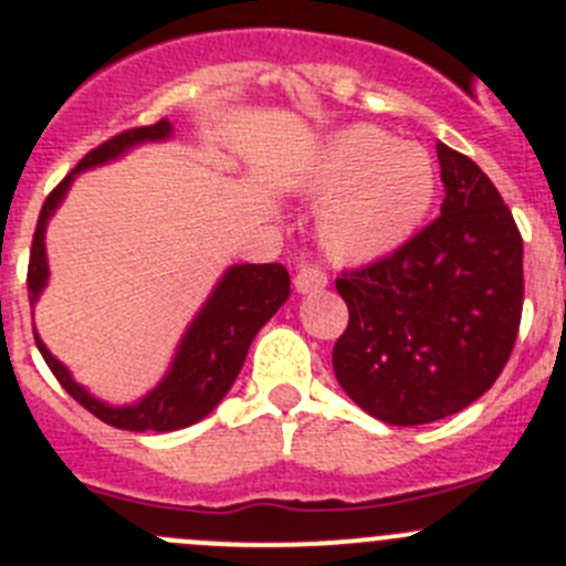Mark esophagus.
I'll return each mask as SVG.
<instances>
[{"mask_svg": "<svg viewBox=\"0 0 566 566\" xmlns=\"http://www.w3.org/2000/svg\"><path fill=\"white\" fill-rule=\"evenodd\" d=\"M324 285H327V275H324L318 266H300V272L294 275V289L300 291V294H313V291H322Z\"/></svg>", "mask_w": 566, "mask_h": 566, "instance_id": "obj_1", "label": "esophagus"}]
</instances>
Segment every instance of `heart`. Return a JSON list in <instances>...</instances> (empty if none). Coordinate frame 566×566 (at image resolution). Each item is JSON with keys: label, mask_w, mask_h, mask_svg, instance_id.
Masks as SVG:
<instances>
[{"label": "heart", "mask_w": 566, "mask_h": 566, "mask_svg": "<svg viewBox=\"0 0 566 566\" xmlns=\"http://www.w3.org/2000/svg\"><path fill=\"white\" fill-rule=\"evenodd\" d=\"M300 192L322 200L316 239L335 264H371L405 248L432 211L438 170L421 145L352 126L318 148Z\"/></svg>", "instance_id": "1"}]
</instances>
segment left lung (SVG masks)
I'll return each mask as SVG.
<instances>
[{"label": "left lung", "mask_w": 566, "mask_h": 566, "mask_svg": "<svg viewBox=\"0 0 566 566\" xmlns=\"http://www.w3.org/2000/svg\"><path fill=\"white\" fill-rule=\"evenodd\" d=\"M446 200L432 226L335 289L349 324L333 371L368 416L418 427L465 410L512 355L523 313V239L479 165L438 143Z\"/></svg>", "instance_id": "left-lung-1"}]
</instances>
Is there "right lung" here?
I'll return each mask as SVG.
<instances>
[{
  "mask_svg": "<svg viewBox=\"0 0 566 566\" xmlns=\"http://www.w3.org/2000/svg\"><path fill=\"white\" fill-rule=\"evenodd\" d=\"M172 137V123L159 120L154 126L128 128L117 137L106 139L104 145L93 148L69 176L60 181V187L43 203L38 217L35 239L30 250V272H27V289H30V305L35 307L43 289L49 285V259H46V228L54 211L63 206L71 184L76 176L93 167L109 165L120 159L128 150L145 143H165ZM291 281L283 264H233L222 272L211 294L195 313L192 322L184 329L181 340L176 346L170 366L165 377L132 405H109V401L93 396L85 385L74 379L65 363L49 352L43 338L35 329V344L41 349L43 360L52 368L65 390L80 401L85 410L104 423L126 432H172L198 423L209 416L231 385L237 382L239 371L244 366L250 344L259 335V329L281 311L289 300Z\"/></svg>",
  "mask_w": 566,
  "mask_h": 566,
  "instance_id": "add662e5",
  "label": "right lung"
}]
</instances>
